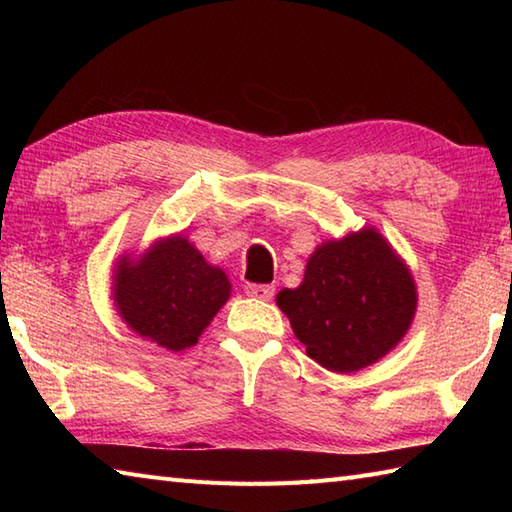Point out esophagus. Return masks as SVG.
<instances>
[{
	"mask_svg": "<svg viewBox=\"0 0 512 512\" xmlns=\"http://www.w3.org/2000/svg\"><path fill=\"white\" fill-rule=\"evenodd\" d=\"M244 290H246L248 297H255V299H262V301L273 299V295H275V288L268 286V284H248Z\"/></svg>",
	"mask_w": 512,
	"mask_h": 512,
	"instance_id": "esophagus-1",
	"label": "esophagus"
}]
</instances>
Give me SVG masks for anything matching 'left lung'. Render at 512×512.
I'll list each match as a JSON object with an SVG mask.
<instances>
[{"label":"left lung","instance_id":"1","mask_svg":"<svg viewBox=\"0 0 512 512\" xmlns=\"http://www.w3.org/2000/svg\"><path fill=\"white\" fill-rule=\"evenodd\" d=\"M277 306L319 365L352 374L380 361L407 334L418 306L411 270L376 228L323 242L301 286Z\"/></svg>","mask_w":512,"mask_h":512}]
</instances>
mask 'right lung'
<instances>
[{"mask_svg":"<svg viewBox=\"0 0 512 512\" xmlns=\"http://www.w3.org/2000/svg\"><path fill=\"white\" fill-rule=\"evenodd\" d=\"M114 306L136 334L171 352L195 345L231 297V281L184 235L162 237L114 268Z\"/></svg>","mask_w":512,"mask_h":512,"instance_id":"1","label":"right lung"}]
</instances>
